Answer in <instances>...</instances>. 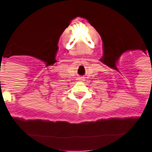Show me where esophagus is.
I'll return each mask as SVG.
<instances>
[{
	"mask_svg": "<svg viewBox=\"0 0 152 152\" xmlns=\"http://www.w3.org/2000/svg\"><path fill=\"white\" fill-rule=\"evenodd\" d=\"M83 78H84V77H79V78H78V80H84V79H83Z\"/></svg>",
	"mask_w": 152,
	"mask_h": 152,
	"instance_id": "1",
	"label": "esophagus"
}]
</instances>
